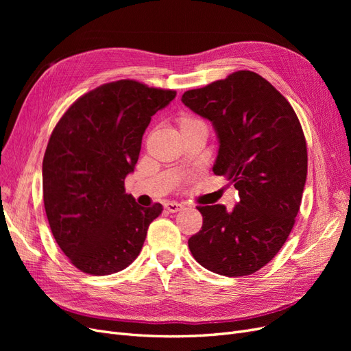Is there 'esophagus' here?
<instances>
[{
	"label": "esophagus",
	"instance_id": "34e87169",
	"mask_svg": "<svg viewBox=\"0 0 351 351\" xmlns=\"http://www.w3.org/2000/svg\"><path fill=\"white\" fill-rule=\"evenodd\" d=\"M164 208L168 210V212H178V210H182L183 208H184V205H182V204H177V202H171V200H168V202H165L164 204Z\"/></svg>",
	"mask_w": 351,
	"mask_h": 351
}]
</instances>
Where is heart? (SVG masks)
I'll list each match as a JSON object with an SVG mask.
<instances>
[{
	"label": "heart",
	"instance_id": "heart-1",
	"mask_svg": "<svg viewBox=\"0 0 351 351\" xmlns=\"http://www.w3.org/2000/svg\"><path fill=\"white\" fill-rule=\"evenodd\" d=\"M195 121H197V120L192 119V117H182V119L178 120V125H180V129H182V127H184V125H187L190 123H195Z\"/></svg>",
	"mask_w": 351,
	"mask_h": 351
}]
</instances>
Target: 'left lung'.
I'll return each mask as SVG.
<instances>
[{
	"mask_svg": "<svg viewBox=\"0 0 351 351\" xmlns=\"http://www.w3.org/2000/svg\"><path fill=\"white\" fill-rule=\"evenodd\" d=\"M182 101L210 120L219 139L214 173L239 190V204L197 206L202 230L189 249L202 267L226 277L259 271L294 227L307 176V147L290 102L258 73L240 70Z\"/></svg>",
	"mask_w": 351,
	"mask_h": 351,
	"instance_id": "1",
	"label": "left lung"
}]
</instances>
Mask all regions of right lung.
<instances>
[{
    "mask_svg": "<svg viewBox=\"0 0 351 351\" xmlns=\"http://www.w3.org/2000/svg\"><path fill=\"white\" fill-rule=\"evenodd\" d=\"M176 90L132 79L82 95L51 133L42 162L49 227L69 261L90 275L119 272L139 256L162 205L142 208L125 193L151 117Z\"/></svg>",
    "mask_w": 351,
    "mask_h": 351,
    "instance_id": "1",
    "label": "right lung"
}]
</instances>
